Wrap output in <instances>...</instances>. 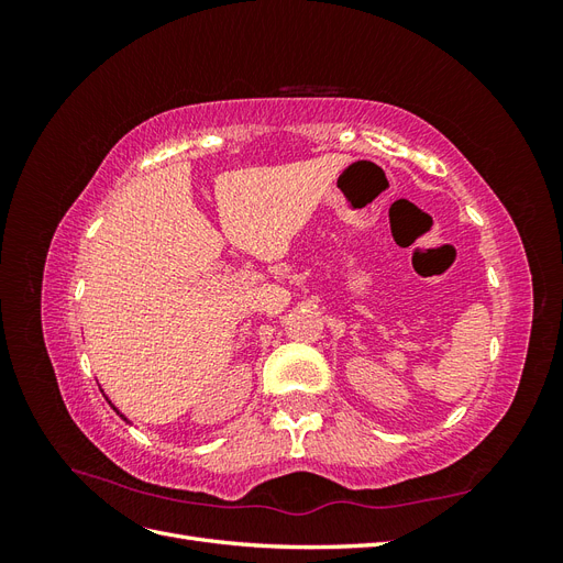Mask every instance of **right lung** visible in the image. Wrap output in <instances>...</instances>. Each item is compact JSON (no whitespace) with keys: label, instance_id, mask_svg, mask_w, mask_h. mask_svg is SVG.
<instances>
[{"label":"right lung","instance_id":"1","mask_svg":"<svg viewBox=\"0 0 563 563\" xmlns=\"http://www.w3.org/2000/svg\"><path fill=\"white\" fill-rule=\"evenodd\" d=\"M112 408H114V406H112ZM114 411H117V408H114ZM117 413H119V411H117ZM124 420H126V418H124Z\"/></svg>","mask_w":563,"mask_h":563}]
</instances>
